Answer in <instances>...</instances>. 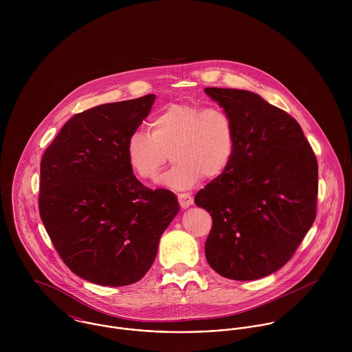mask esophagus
<instances>
[{"mask_svg": "<svg viewBox=\"0 0 352 352\" xmlns=\"http://www.w3.org/2000/svg\"><path fill=\"white\" fill-rule=\"evenodd\" d=\"M177 199H179V203H180V206H182V208H187V207H190L192 203H194V199H192V197L190 195V194H179L177 195Z\"/></svg>", "mask_w": 352, "mask_h": 352, "instance_id": "obj_1", "label": "esophagus"}]
</instances>
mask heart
Returning a JSON list of instances; mask_svg holds the SVG:
<instances>
[{
    "mask_svg": "<svg viewBox=\"0 0 352 352\" xmlns=\"http://www.w3.org/2000/svg\"><path fill=\"white\" fill-rule=\"evenodd\" d=\"M149 129L133 133L126 146L129 166L142 182L158 179L168 153L175 164L162 182L176 190L194 187L206 175L222 176L233 160L236 129L221 107L170 102L151 116Z\"/></svg>",
    "mask_w": 352,
    "mask_h": 352,
    "instance_id": "heart-1",
    "label": "heart"
}]
</instances>
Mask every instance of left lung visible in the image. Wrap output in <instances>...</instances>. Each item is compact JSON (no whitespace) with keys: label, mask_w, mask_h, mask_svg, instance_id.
Returning a JSON list of instances; mask_svg holds the SVG:
<instances>
[{"label":"left lung","mask_w":352,"mask_h":352,"mask_svg":"<svg viewBox=\"0 0 352 352\" xmlns=\"http://www.w3.org/2000/svg\"><path fill=\"white\" fill-rule=\"evenodd\" d=\"M204 92L236 129L228 170L195 197L212 218L206 258L233 280L264 278L293 257L314 222L318 164L301 126L283 109L250 91Z\"/></svg>","instance_id":"obj_1"}]
</instances>
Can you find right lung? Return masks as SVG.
<instances>
[{"mask_svg": "<svg viewBox=\"0 0 352 352\" xmlns=\"http://www.w3.org/2000/svg\"><path fill=\"white\" fill-rule=\"evenodd\" d=\"M154 99L74 115L42 157L41 218L63 263L88 282L118 287L142 279L179 212L176 195L145 187L126 158L127 141Z\"/></svg>", "mask_w": 352, "mask_h": 352, "instance_id": "right-lung-1", "label": "right lung"}]
</instances>
